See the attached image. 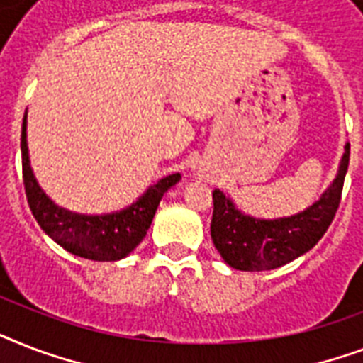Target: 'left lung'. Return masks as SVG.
<instances>
[{"label":"left lung","instance_id":"left-lung-1","mask_svg":"<svg viewBox=\"0 0 363 363\" xmlns=\"http://www.w3.org/2000/svg\"><path fill=\"white\" fill-rule=\"evenodd\" d=\"M349 158L350 145L345 143V152L332 184L315 203L290 216L256 218L245 215L230 196L215 190L211 239L222 259L239 271H269L309 252L326 233L335 216L345 175L349 169Z\"/></svg>","mask_w":363,"mask_h":363}]
</instances>
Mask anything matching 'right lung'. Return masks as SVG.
I'll return each instance as SVG.
<instances>
[{"instance_id": "add662e5", "label": "right lung", "mask_w": 363, "mask_h": 363, "mask_svg": "<svg viewBox=\"0 0 363 363\" xmlns=\"http://www.w3.org/2000/svg\"><path fill=\"white\" fill-rule=\"evenodd\" d=\"M20 150L26 198L37 224L67 252L96 262L125 258L147 235L164 194L181 181V173H173L148 186L143 196L124 209L104 215H82L56 205L39 186L28 150V111L22 121Z\"/></svg>"}]
</instances>
